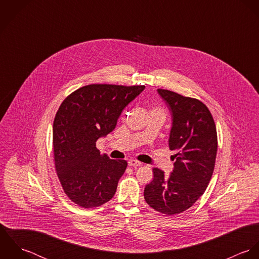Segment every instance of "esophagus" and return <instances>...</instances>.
Returning a JSON list of instances; mask_svg holds the SVG:
<instances>
[{
	"label": "esophagus",
	"instance_id": "esophagus-1",
	"mask_svg": "<svg viewBox=\"0 0 259 259\" xmlns=\"http://www.w3.org/2000/svg\"><path fill=\"white\" fill-rule=\"evenodd\" d=\"M127 163H128V165L130 166H141L142 165V162H140L139 160H136V159H130L128 161H127Z\"/></svg>",
	"mask_w": 259,
	"mask_h": 259
}]
</instances>
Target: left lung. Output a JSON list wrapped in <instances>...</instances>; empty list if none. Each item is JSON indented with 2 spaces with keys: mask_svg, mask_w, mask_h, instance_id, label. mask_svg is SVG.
I'll list each match as a JSON object with an SVG mask.
<instances>
[{
  "mask_svg": "<svg viewBox=\"0 0 259 259\" xmlns=\"http://www.w3.org/2000/svg\"><path fill=\"white\" fill-rule=\"evenodd\" d=\"M172 116L168 147L177 150L172 172L166 177L154 167L145 187L148 205L165 215L179 214L203 194L210 182L218 152L213 117L200 101L158 89Z\"/></svg>",
  "mask_w": 259,
  "mask_h": 259,
  "instance_id": "left-lung-1",
  "label": "left lung"
}]
</instances>
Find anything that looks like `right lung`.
I'll list each match as a JSON object with an SVG mask.
<instances>
[{"label":"right lung","mask_w":259,"mask_h":259,"mask_svg":"<svg viewBox=\"0 0 259 259\" xmlns=\"http://www.w3.org/2000/svg\"><path fill=\"white\" fill-rule=\"evenodd\" d=\"M145 85L89 84L68 96L53 124L55 167L67 196L93 208L115 193L127 162L101 154L97 141L112 132L121 111Z\"/></svg>","instance_id":"right-lung-1"}]
</instances>
